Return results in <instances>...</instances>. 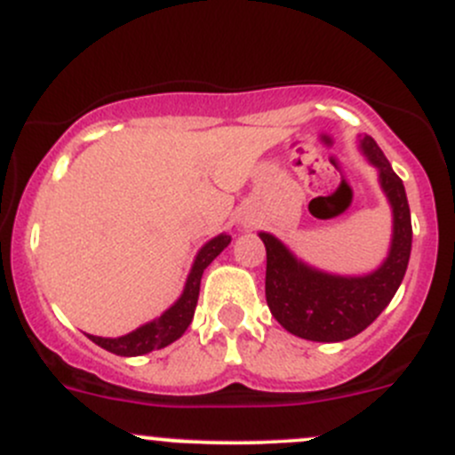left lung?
I'll return each mask as SVG.
<instances>
[{
  "instance_id": "1",
  "label": "left lung",
  "mask_w": 455,
  "mask_h": 455,
  "mask_svg": "<svg viewBox=\"0 0 455 455\" xmlns=\"http://www.w3.org/2000/svg\"><path fill=\"white\" fill-rule=\"evenodd\" d=\"M359 149L379 172V185L392 209V242L383 264L368 275H332L306 264L282 240L259 233L266 246V301L291 334L334 343L356 337L396 295L411 253V215L405 187L371 136Z\"/></svg>"
}]
</instances>
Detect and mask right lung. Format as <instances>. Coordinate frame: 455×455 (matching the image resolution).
<instances>
[{"instance_id": "1", "label": "right lung", "mask_w": 455, "mask_h": 455, "mask_svg": "<svg viewBox=\"0 0 455 455\" xmlns=\"http://www.w3.org/2000/svg\"><path fill=\"white\" fill-rule=\"evenodd\" d=\"M228 244H231V235L220 233V235H215L213 240H209L204 246H202L198 255H196L189 275H187L182 295L178 297L176 304L169 306V308L160 316H156L154 321H147V323H142L140 328L132 330V332L123 334V337L109 339V337H94V334H87V339L94 341L96 346L103 347V350L112 352V355H118V356H140L151 350L167 347L169 343L180 339L182 334H185V330L189 328L191 319H194V313H196V306H198L202 273H204L206 266L222 253Z\"/></svg>"}]
</instances>
